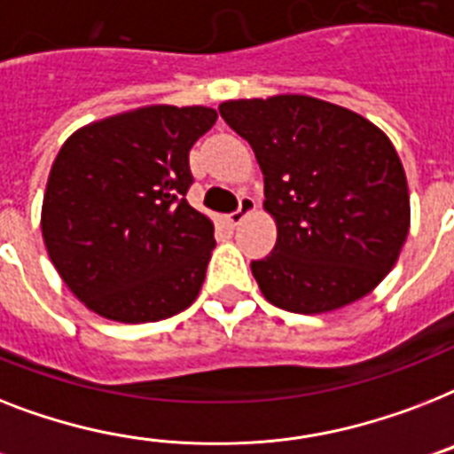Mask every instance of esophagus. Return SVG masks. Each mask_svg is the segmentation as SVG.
Wrapping results in <instances>:
<instances>
[{"label":"esophagus","instance_id":"1","mask_svg":"<svg viewBox=\"0 0 454 454\" xmlns=\"http://www.w3.org/2000/svg\"><path fill=\"white\" fill-rule=\"evenodd\" d=\"M254 209H256V202H254L252 195H242V198H239V207L228 215L231 226H238V223H242V221H245V216L252 215Z\"/></svg>","mask_w":454,"mask_h":454}]
</instances>
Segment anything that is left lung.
Returning <instances> with one entry per match:
<instances>
[{
    "label": "left lung",
    "instance_id": "obj_1",
    "mask_svg": "<svg viewBox=\"0 0 454 454\" xmlns=\"http://www.w3.org/2000/svg\"><path fill=\"white\" fill-rule=\"evenodd\" d=\"M219 114L256 153L278 223L270 256L252 261L265 301L319 315L371 294L411 228L406 172L385 132L308 95L228 99Z\"/></svg>",
    "mask_w": 454,
    "mask_h": 454
}]
</instances>
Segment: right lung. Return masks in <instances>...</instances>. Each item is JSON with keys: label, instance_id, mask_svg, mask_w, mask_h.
Returning <instances> with one entry per match:
<instances>
[{"label": "right lung", "instance_id": "right-lung-1", "mask_svg": "<svg viewBox=\"0 0 454 454\" xmlns=\"http://www.w3.org/2000/svg\"><path fill=\"white\" fill-rule=\"evenodd\" d=\"M215 121L209 106L153 105L83 125L62 144L42 235L88 310L144 324L198 298L216 242L215 223L186 202L189 151Z\"/></svg>", "mask_w": 454, "mask_h": 454}]
</instances>
